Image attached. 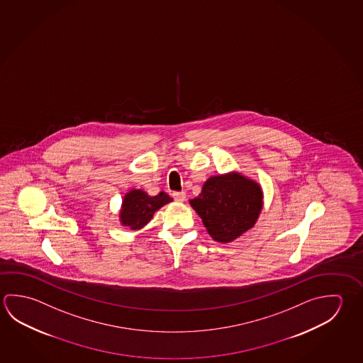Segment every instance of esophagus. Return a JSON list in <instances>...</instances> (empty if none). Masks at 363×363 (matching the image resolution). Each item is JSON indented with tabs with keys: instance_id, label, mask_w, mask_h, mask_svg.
<instances>
[{
	"instance_id": "obj_1",
	"label": "esophagus",
	"mask_w": 363,
	"mask_h": 363,
	"mask_svg": "<svg viewBox=\"0 0 363 363\" xmlns=\"http://www.w3.org/2000/svg\"><path fill=\"white\" fill-rule=\"evenodd\" d=\"M172 196L177 203H184V200H186V194L184 192H173Z\"/></svg>"
}]
</instances>
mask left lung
Masks as SVG:
<instances>
[{
  "mask_svg": "<svg viewBox=\"0 0 363 363\" xmlns=\"http://www.w3.org/2000/svg\"><path fill=\"white\" fill-rule=\"evenodd\" d=\"M260 184L242 173L211 176L190 205L201 218L210 237L229 243L252 228L264 205Z\"/></svg>",
  "mask_w": 363,
  "mask_h": 363,
  "instance_id": "8db88e82",
  "label": "left lung"
}]
</instances>
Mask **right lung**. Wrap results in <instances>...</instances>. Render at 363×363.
<instances>
[{
    "label": "right lung",
    "instance_id": "right-lung-1",
    "mask_svg": "<svg viewBox=\"0 0 363 363\" xmlns=\"http://www.w3.org/2000/svg\"><path fill=\"white\" fill-rule=\"evenodd\" d=\"M172 200L164 191L157 196H150L147 191L131 189L122 199L121 209L118 211L120 223L133 230L141 229L152 220L155 211Z\"/></svg>",
    "mask_w": 363,
    "mask_h": 363
}]
</instances>
